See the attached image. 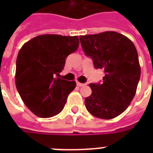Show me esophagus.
<instances>
[{
	"label": "esophagus",
	"instance_id": "esophagus-1",
	"mask_svg": "<svg viewBox=\"0 0 153 153\" xmlns=\"http://www.w3.org/2000/svg\"><path fill=\"white\" fill-rule=\"evenodd\" d=\"M76 83H77V86H80V87H81V86H85V84H84V83H81V82H77Z\"/></svg>",
	"mask_w": 153,
	"mask_h": 153
}]
</instances>
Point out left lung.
<instances>
[{
  "label": "left lung",
  "instance_id": "8db88e82",
  "mask_svg": "<svg viewBox=\"0 0 153 153\" xmlns=\"http://www.w3.org/2000/svg\"><path fill=\"white\" fill-rule=\"evenodd\" d=\"M82 50L103 69L102 83H91V95L85 98L93 116L109 120L126 110L136 94L140 77L138 54L130 39L116 32L80 36Z\"/></svg>",
  "mask_w": 153,
  "mask_h": 153
}]
</instances>
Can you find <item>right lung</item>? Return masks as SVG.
<instances>
[{
  "mask_svg": "<svg viewBox=\"0 0 153 153\" xmlns=\"http://www.w3.org/2000/svg\"><path fill=\"white\" fill-rule=\"evenodd\" d=\"M79 37L40 35L25 43L16 58V86L25 105L39 117L62 111L76 82L56 78L66 58L76 51Z\"/></svg>",
  "mask_w": 153,
  "mask_h": 153,
  "instance_id": "add662e5",
  "label": "right lung"
}]
</instances>
